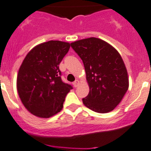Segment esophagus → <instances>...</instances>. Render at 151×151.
Returning <instances> with one entry per match:
<instances>
[{"label":"esophagus","instance_id":"obj_1","mask_svg":"<svg viewBox=\"0 0 151 151\" xmlns=\"http://www.w3.org/2000/svg\"><path fill=\"white\" fill-rule=\"evenodd\" d=\"M79 85H80V81H79L78 80H76L75 81H74V87H77Z\"/></svg>","mask_w":151,"mask_h":151}]
</instances>
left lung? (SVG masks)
Returning a JSON list of instances; mask_svg holds the SVG:
<instances>
[{
    "instance_id": "1",
    "label": "left lung",
    "mask_w": 151,
    "mask_h": 151,
    "mask_svg": "<svg viewBox=\"0 0 151 151\" xmlns=\"http://www.w3.org/2000/svg\"><path fill=\"white\" fill-rule=\"evenodd\" d=\"M83 63L89 93L84 105L94 112H111L122 101L129 87L126 66L116 49L98 38L71 43Z\"/></svg>"
}]
</instances>
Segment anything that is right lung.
I'll return each instance as SVG.
<instances>
[{
	"label": "right lung",
	"instance_id": "1",
	"mask_svg": "<svg viewBox=\"0 0 151 151\" xmlns=\"http://www.w3.org/2000/svg\"><path fill=\"white\" fill-rule=\"evenodd\" d=\"M71 45L48 41L33 47L25 56L17 76V90L22 104L30 113L50 118L62 110L72 86L61 79L59 65Z\"/></svg>",
	"mask_w": 151,
	"mask_h": 151
}]
</instances>
